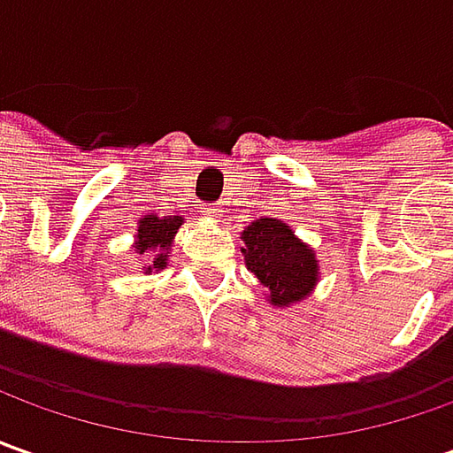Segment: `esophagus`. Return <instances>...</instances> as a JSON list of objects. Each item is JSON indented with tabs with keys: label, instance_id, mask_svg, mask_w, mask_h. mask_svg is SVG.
<instances>
[{
	"label": "esophagus",
	"instance_id": "esophagus-1",
	"mask_svg": "<svg viewBox=\"0 0 453 453\" xmlns=\"http://www.w3.org/2000/svg\"><path fill=\"white\" fill-rule=\"evenodd\" d=\"M203 214L211 219H219L221 217V209H219V206H206V211H203Z\"/></svg>",
	"mask_w": 453,
	"mask_h": 453
}]
</instances>
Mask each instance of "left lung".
<instances>
[{"label":"left lung","instance_id":"8db88e82","mask_svg":"<svg viewBox=\"0 0 453 453\" xmlns=\"http://www.w3.org/2000/svg\"><path fill=\"white\" fill-rule=\"evenodd\" d=\"M247 267L270 289V303H297L318 280V259L292 229L277 219H257L244 229Z\"/></svg>","mask_w":453,"mask_h":453}]
</instances>
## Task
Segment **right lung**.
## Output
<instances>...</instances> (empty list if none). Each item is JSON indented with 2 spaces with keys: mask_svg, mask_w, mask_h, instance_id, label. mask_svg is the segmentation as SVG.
Returning <instances> with one entry per match:
<instances>
[{
  "mask_svg": "<svg viewBox=\"0 0 453 453\" xmlns=\"http://www.w3.org/2000/svg\"><path fill=\"white\" fill-rule=\"evenodd\" d=\"M181 217L173 219H158V217H146L141 219V226H138V244L135 250L138 254L143 252H156L153 257V265H149V270H164L165 257H168V247H171V239L176 234V229L181 226Z\"/></svg>",
  "mask_w": 453,
  "mask_h": 453,
  "instance_id": "1",
  "label": "right lung"
}]
</instances>
